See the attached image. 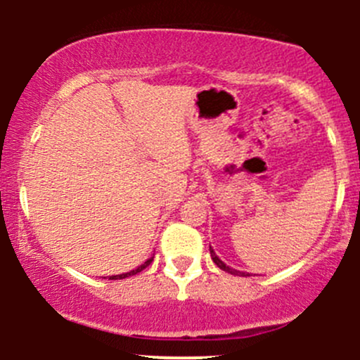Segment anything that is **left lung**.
<instances>
[{
    "mask_svg": "<svg viewBox=\"0 0 360 360\" xmlns=\"http://www.w3.org/2000/svg\"><path fill=\"white\" fill-rule=\"evenodd\" d=\"M210 256H212V261L214 263L217 264V266L221 268V270H224V271H228V274H231V275H249V274H244V271H238V270H233V268H230V266H226V264L223 263V261L219 259V257L216 256V252H214L212 249H210Z\"/></svg>",
    "mask_w": 360,
    "mask_h": 360,
    "instance_id": "obj_1",
    "label": "left lung"
}]
</instances>
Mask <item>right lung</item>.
<instances>
[{
    "label": "right lung",
    "instance_id": "add662e5",
    "mask_svg": "<svg viewBox=\"0 0 360 360\" xmlns=\"http://www.w3.org/2000/svg\"><path fill=\"white\" fill-rule=\"evenodd\" d=\"M151 261H153V257H150V259H148V261H144V263H143V264H141V266H137V268H136V270L129 271V274H122V275H116V277H111V278H115V281H116V278H125V277H130V275H136V274H139V271H143V270H144V268H146V266H148V264H150V263H151Z\"/></svg>",
    "mask_w": 360,
    "mask_h": 360
}]
</instances>
